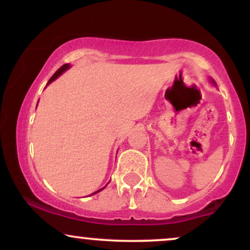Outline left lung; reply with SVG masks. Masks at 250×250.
Returning <instances> with one entry per match:
<instances>
[{"instance_id": "8db88e82", "label": "left lung", "mask_w": 250, "mask_h": 250, "mask_svg": "<svg viewBox=\"0 0 250 250\" xmlns=\"http://www.w3.org/2000/svg\"><path fill=\"white\" fill-rule=\"evenodd\" d=\"M213 82H214V81H213Z\"/></svg>"}]
</instances>
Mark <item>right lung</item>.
Wrapping results in <instances>:
<instances>
[{
	"label": "right lung",
	"instance_id": "obj_1",
	"mask_svg": "<svg viewBox=\"0 0 250 250\" xmlns=\"http://www.w3.org/2000/svg\"><path fill=\"white\" fill-rule=\"evenodd\" d=\"M68 68H69V64H63V65H62V67H61V68H60V69H59V70H57V71H56V73H55V74H54V75L50 77V80H49V81H48V84H49V83H51V82H53V81H54V80H56V79H57V77H59L60 75H61V74L63 73V71H64V70H67V69H68ZM103 188H104V187H103ZM103 188H102V189H103ZM102 189H100V190H97V191H95V193H94V194L99 193V191H101V190H102Z\"/></svg>",
	"mask_w": 250,
	"mask_h": 250
}]
</instances>
